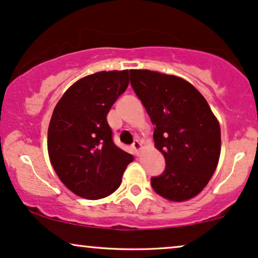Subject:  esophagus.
I'll return each mask as SVG.
<instances>
[{
	"label": "esophagus",
	"instance_id": "34e87169",
	"mask_svg": "<svg viewBox=\"0 0 258 258\" xmlns=\"http://www.w3.org/2000/svg\"><path fill=\"white\" fill-rule=\"evenodd\" d=\"M132 149L135 150L136 155H139V150L142 149V143H140L138 139H136L135 142H133V144H132Z\"/></svg>",
	"mask_w": 258,
	"mask_h": 258
}]
</instances>
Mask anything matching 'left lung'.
Instances as JSON below:
<instances>
[{"instance_id":"obj_1","label":"left lung","mask_w":258,"mask_h":258,"mask_svg":"<svg viewBox=\"0 0 258 258\" xmlns=\"http://www.w3.org/2000/svg\"><path fill=\"white\" fill-rule=\"evenodd\" d=\"M132 89L155 125V146L165 169L151 177L156 193L171 201L206 187L220 156V126L205 97L187 81L150 70H130Z\"/></svg>"}]
</instances>
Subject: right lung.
Segmentation results:
<instances>
[{
	"mask_svg": "<svg viewBox=\"0 0 258 258\" xmlns=\"http://www.w3.org/2000/svg\"><path fill=\"white\" fill-rule=\"evenodd\" d=\"M128 87V70L101 71L81 78L54 107L47 150L60 181L78 197L110 195L133 156L113 142L107 114Z\"/></svg>",
	"mask_w": 258,
	"mask_h": 258,
	"instance_id": "obj_1",
	"label": "right lung"
}]
</instances>
